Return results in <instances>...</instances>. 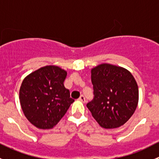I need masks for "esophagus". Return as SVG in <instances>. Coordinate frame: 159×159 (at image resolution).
Masks as SVG:
<instances>
[{
	"label": "esophagus",
	"mask_w": 159,
	"mask_h": 159,
	"mask_svg": "<svg viewBox=\"0 0 159 159\" xmlns=\"http://www.w3.org/2000/svg\"><path fill=\"white\" fill-rule=\"evenodd\" d=\"M79 100L81 101V102H84V103H85V102H86L85 98H84V95H81V96H80V98H79Z\"/></svg>",
	"instance_id": "1"
}]
</instances>
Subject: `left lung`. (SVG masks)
<instances>
[{"mask_svg": "<svg viewBox=\"0 0 159 159\" xmlns=\"http://www.w3.org/2000/svg\"><path fill=\"white\" fill-rule=\"evenodd\" d=\"M94 98L87 104L93 118L106 129L119 128L132 116L139 103V87L131 72L102 63L93 68Z\"/></svg>", "mask_w": 159, "mask_h": 159, "instance_id": "obj_1", "label": "left lung"}]
</instances>
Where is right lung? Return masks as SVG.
<instances>
[{
  "instance_id": "1",
  "label": "right lung",
  "mask_w": 159,
  "mask_h": 159,
  "mask_svg": "<svg viewBox=\"0 0 159 159\" xmlns=\"http://www.w3.org/2000/svg\"><path fill=\"white\" fill-rule=\"evenodd\" d=\"M67 71L56 65H46L24 78L19 99L24 115L39 129H51L75 102L64 81Z\"/></svg>"
}]
</instances>
